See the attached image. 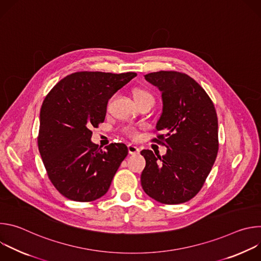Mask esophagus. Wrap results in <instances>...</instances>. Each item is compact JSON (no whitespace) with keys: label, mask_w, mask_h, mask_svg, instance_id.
Here are the masks:
<instances>
[{"label":"esophagus","mask_w":261,"mask_h":261,"mask_svg":"<svg viewBox=\"0 0 261 261\" xmlns=\"http://www.w3.org/2000/svg\"><path fill=\"white\" fill-rule=\"evenodd\" d=\"M128 151H129V154L135 155V154L139 153V148H138V146H136L134 144H129L128 145Z\"/></svg>","instance_id":"esophagus-1"}]
</instances>
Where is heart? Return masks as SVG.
Wrapping results in <instances>:
<instances>
[{
  "mask_svg": "<svg viewBox=\"0 0 261 261\" xmlns=\"http://www.w3.org/2000/svg\"><path fill=\"white\" fill-rule=\"evenodd\" d=\"M133 98L135 101H140V100H144V99H153V96L146 89L136 88L133 90ZM128 133L130 135H135L134 131H129Z\"/></svg>",
  "mask_w": 261,
  "mask_h": 261,
  "instance_id": "heart-1",
  "label": "heart"
}]
</instances>
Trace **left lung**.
<instances>
[{"mask_svg":"<svg viewBox=\"0 0 261 261\" xmlns=\"http://www.w3.org/2000/svg\"><path fill=\"white\" fill-rule=\"evenodd\" d=\"M144 79L161 92L163 106L156 130L165 134L154 140L167 152L160 156L141 151L145 159L142 189L161 203H182L199 192L217 158L216 109L205 91L184 73L159 71Z\"/></svg>","mask_w":261,"mask_h":261,"instance_id":"obj_1","label":"left lung"}]
</instances>
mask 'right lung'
Masks as SVG:
<instances>
[{
	"mask_svg": "<svg viewBox=\"0 0 261 261\" xmlns=\"http://www.w3.org/2000/svg\"><path fill=\"white\" fill-rule=\"evenodd\" d=\"M135 76L134 72L72 73L45 97L38 147L50 181L68 199L102 197L128 155L124 143L101 150L91 140V128L104 122L108 100Z\"/></svg>",
	"mask_w": 261,
	"mask_h": 261,
	"instance_id": "obj_1",
	"label": "right lung"
}]
</instances>
